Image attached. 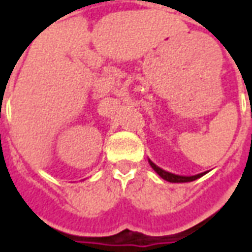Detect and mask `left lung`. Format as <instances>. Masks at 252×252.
I'll return each mask as SVG.
<instances>
[{
	"label": "left lung",
	"mask_w": 252,
	"mask_h": 252,
	"mask_svg": "<svg viewBox=\"0 0 252 252\" xmlns=\"http://www.w3.org/2000/svg\"><path fill=\"white\" fill-rule=\"evenodd\" d=\"M148 163L150 166L153 167L155 171H157V174L159 177H162L164 181H169V182H174V184H178V182H191V181H195L197 178H200L202 175L205 174V173H201V174H197V175H191V177H185V175H177V174H173V173H169V171H164L163 169H160L158 167L157 164L151 162L150 159H148Z\"/></svg>",
	"instance_id": "8db88e82"
}]
</instances>
